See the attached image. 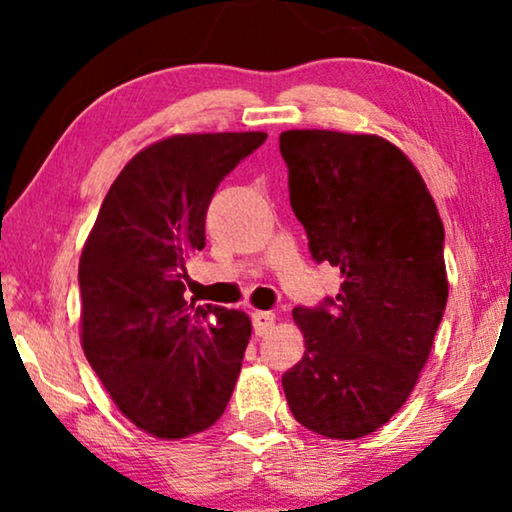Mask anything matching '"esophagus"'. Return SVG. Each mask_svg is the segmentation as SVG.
<instances>
[{"label": "esophagus", "mask_w": 512, "mask_h": 512, "mask_svg": "<svg viewBox=\"0 0 512 512\" xmlns=\"http://www.w3.org/2000/svg\"><path fill=\"white\" fill-rule=\"evenodd\" d=\"M251 321H254L256 335H263V333H268L272 326H275V314L258 310V312L251 314Z\"/></svg>", "instance_id": "esophagus-1"}]
</instances>
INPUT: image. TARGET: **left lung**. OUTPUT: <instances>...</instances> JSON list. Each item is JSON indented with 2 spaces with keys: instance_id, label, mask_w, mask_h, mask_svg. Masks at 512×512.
Returning <instances> with one entry per match:
<instances>
[{
  "instance_id": "1",
  "label": "left lung",
  "mask_w": 512,
  "mask_h": 512,
  "mask_svg": "<svg viewBox=\"0 0 512 512\" xmlns=\"http://www.w3.org/2000/svg\"><path fill=\"white\" fill-rule=\"evenodd\" d=\"M293 214L317 263L340 268L335 298L293 307L305 354L282 377L305 429L354 440L415 389L447 305L445 228L424 179L375 135L286 130Z\"/></svg>"
}]
</instances>
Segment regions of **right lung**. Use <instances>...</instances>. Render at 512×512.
Masks as SVG:
<instances>
[{
  "label": "right lung",
  "mask_w": 512,
  "mask_h": 512,
  "mask_svg": "<svg viewBox=\"0 0 512 512\" xmlns=\"http://www.w3.org/2000/svg\"><path fill=\"white\" fill-rule=\"evenodd\" d=\"M265 132L177 135L139 151L111 184L79 263L83 352L118 410L158 438L223 415L251 321L186 303V261L205 249L216 188Z\"/></svg>",
  "instance_id": "right-lung-1"
}]
</instances>
